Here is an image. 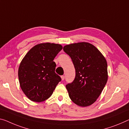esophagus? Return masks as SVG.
Masks as SVG:
<instances>
[{
	"instance_id": "34e87169",
	"label": "esophagus",
	"mask_w": 129,
	"mask_h": 129,
	"mask_svg": "<svg viewBox=\"0 0 129 129\" xmlns=\"http://www.w3.org/2000/svg\"><path fill=\"white\" fill-rule=\"evenodd\" d=\"M64 78H65V77H64V76H61V79H62V81H63V80H64Z\"/></svg>"
}]
</instances>
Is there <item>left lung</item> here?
<instances>
[{
    "label": "left lung",
    "mask_w": 129,
    "mask_h": 129,
    "mask_svg": "<svg viewBox=\"0 0 129 129\" xmlns=\"http://www.w3.org/2000/svg\"><path fill=\"white\" fill-rule=\"evenodd\" d=\"M76 69V77L66 85L72 102L80 107L89 106L97 100L108 80L107 63L99 49L86 42L63 47Z\"/></svg>",
    "instance_id": "8db88e82"
}]
</instances>
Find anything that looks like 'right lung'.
Here are the masks:
<instances>
[{
	"label": "right lung",
	"mask_w": 129,
	"mask_h": 129,
	"mask_svg": "<svg viewBox=\"0 0 129 129\" xmlns=\"http://www.w3.org/2000/svg\"><path fill=\"white\" fill-rule=\"evenodd\" d=\"M62 48L60 44L41 43L32 47L22 60L18 69L19 84L31 101L46 100L61 81L55 72L56 65L53 60Z\"/></svg>",
	"instance_id": "right-lung-1"
}]
</instances>
